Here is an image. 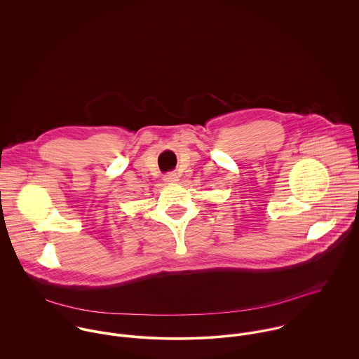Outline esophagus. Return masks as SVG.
Here are the masks:
<instances>
[{"mask_svg": "<svg viewBox=\"0 0 359 359\" xmlns=\"http://www.w3.org/2000/svg\"><path fill=\"white\" fill-rule=\"evenodd\" d=\"M164 181L165 182H177L178 181V175L175 174V172H170V174H167L165 177H164Z\"/></svg>", "mask_w": 359, "mask_h": 359, "instance_id": "34e87169", "label": "esophagus"}]
</instances>
